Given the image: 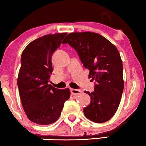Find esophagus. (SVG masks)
<instances>
[{
    "label": "esophagus",
    "mask_w": 146,
    "mask_h": 146,
    "mask_svg": "<svg viewBox=\"0 0 146 146\" xmlns=\"http://www.w3.org/2000/svg\"><path fill=\"white\" fill-rule=\"evenodd\" d=\"M71 94L73 95H78L82 93V90L78 89H74V88H71Z\"/></svg>",
    "instance_id": "1"
}]
</instances>
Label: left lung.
Instances as JSON below:
<instances>
[{"mask_svg":"<svg viewBox=\"0 0 146 146\" xmlns=\"http://www.w3.org/2000/svg\"><path fill=\"white\" fill-rule=\"evenodd\" d=\"M63 43L76 50L84 66L89 70V78L95 82L94 91H85L91 99L84 108L85 117L95 123L108 121L118 109L124 86L119 51L104 37L90 31L69 33Z\"/></svg>","mask_w":146,"mask_h":146,"instance_id":"1","label":"left lung"}]
</instances>
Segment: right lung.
Masks as SVG:
<instances>
[{
	"mask_svg": "<svg viewBox=\"0 0 146 146\" xmlns=\"http://www.w3.org/2000/svg\"><path fill=\"white\" fill-rule=\"evenodd\" d=\"M67 33L48 34L34 40L21 55L18 86L25 113L31 121L48 125L59 119L69 88L60 90L48 84L53 71L51 57Z\"/></svg>",
	"mask_w": 146,
	"mask_h": 146,
	"instance_id": "1",
	"label": "right lung"
}]
</instances>
